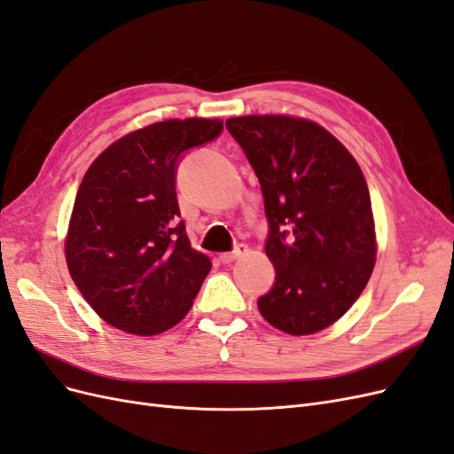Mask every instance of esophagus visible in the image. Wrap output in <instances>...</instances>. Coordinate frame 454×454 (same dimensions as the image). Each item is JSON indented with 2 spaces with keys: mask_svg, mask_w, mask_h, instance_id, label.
Returning a JSON list of instances; mask_svg holds the SVG:
<instances>
[{
  "mask_svg": "<svg viewBox=\"0 0 454 454\" xmlns=\"http://www.w3.org/2000/svg\"><path fill=\"white\" fill-rule=\"evenodd\" d=\"M246 252H248V248H246V246H239V248H237L235 252H227V254H222V255H219V259H222V263L229 265V263H232V261H237L239 257L246 255Z\"/></svg>",
  "mask_w": 454,
  "mask_h": 454,
  "instance_id": "34e87169",
  "label": "esophagus"
}]
</instances>
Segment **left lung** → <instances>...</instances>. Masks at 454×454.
Masks as SVG:
<instances>
[{"label": "left lung", "mask_w": 454, "mask_h": 454, "mask_svg": "<svg viewBox=\"0 0 454 454\" xmlns=\"http://www.w3.org/2000/svg\"><path fill=\"white\" fill-rule=\"evenodd\" d=\"M255 170L277 278L261 316L287 335L335 324L364 292L377 257L375 219L360 164L318 122L292 115L227 119Z\"/></svg>", "instance_id": "8db88e82"}]
</instances>
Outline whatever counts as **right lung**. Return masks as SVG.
I'll return each instance as SVG.
<instances>
[{"label": "right lung", "mask_w": 454, "mask_h": 454, "mask_svg": "<svg viewBox=\"0 0 454 454\" xmlns=\"http://www.w3.org/2000/svg\"><path fill=\"white\" fill-rule=\"evenodd\" d=\"M222 130L219 119L159 121L115 140L85 172L64 254L77 290L109 325L151 337L193 307L212 263L177 223L176 160Z\"/></svg>", "instance_id": "obj_1"}]
</instances>
